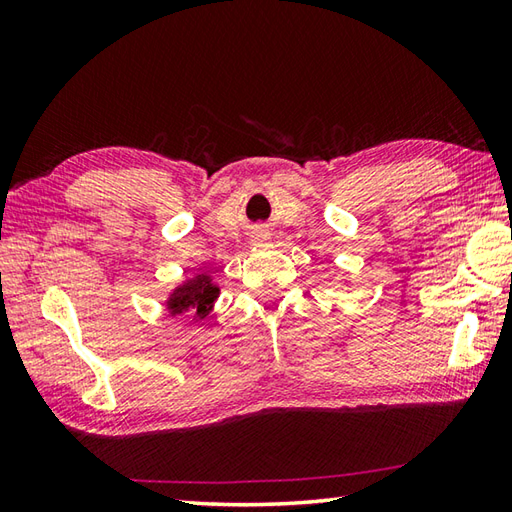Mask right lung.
Returning a JSON list of instances; mask_svg holds the SVG:
<instances>
[{
    "label": "right lung",
    "instance_id": "add662e5",
    "mask_svg": "<svg viewBox=\"0 0 512 512\" xmlns=\"http://www.w3.org/2000/svg\"><path fill=\"white\" fill-rule=\"evenodd\" d=\"M220 295V288L211 284L209 275H198L187 284L178 286L169 297V314H187L191 312L195 319H204L211 312L213 301Z\"/></svg>",
    "mask_w": 512,
    "mask_h": 512
}]
</instances>
